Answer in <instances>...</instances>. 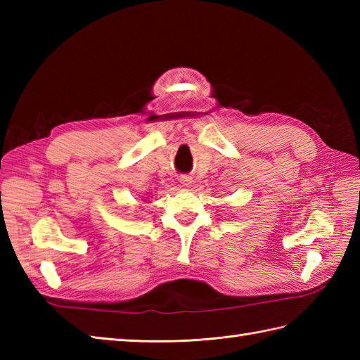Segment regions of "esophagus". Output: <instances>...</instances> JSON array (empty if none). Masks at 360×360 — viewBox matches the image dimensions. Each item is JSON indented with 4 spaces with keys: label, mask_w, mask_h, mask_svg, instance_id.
<instances>
[{
    "label": "esophagus",
    "mask_w": 360,
    "mask_h": 360,
    "mask_svg": "<svg viewBox=\"0 0 360 360\" xmlns=\"http://www.w3.org/2000/svg\"><path fill=\"white\" fill-rule=\"evenodd\" d=\"M179 182L182 184V187H190V184H192V178L190 176H181L179 178Z\"/></svg>",
    "instance_id": "34e87169"
}]
</instances>
